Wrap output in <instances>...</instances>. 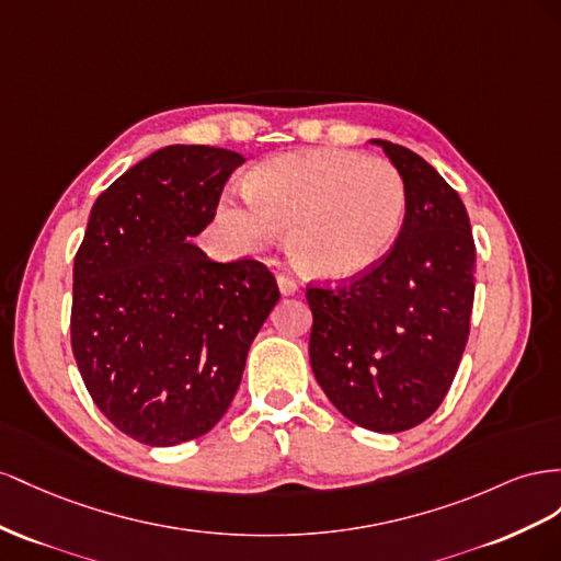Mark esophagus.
<instances>
[{"instance_id":"esophagus-1","label":"esophagus","mask_w":561,"mask_h":561,"mask_svg":"<svg viewBox=\"0 0 561 561\" xmlns=\"http://www.w3.org/2000/svg\"><path fill=\"white\" fill-rule=\"evenodd\" d=\"M277 286H279V294L282 296H296L300 291V286L296 279H291L289 275H279L277 277Z\"/></svg>"}]
</instances>
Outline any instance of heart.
I'll use <instances>...</instances> for the list:
<instances>
[{"mask_svg": "<svg viewBox=\"0 0 561 561\" xmlns=\"http://www.w3.org/2000/svg\"><path fill=\"white\" fill-rule=\"evenodd\" d=\"M407 183L390 162L341 148L284 152L255 167L247 197H222L218 222L255 251L286 230V253L310 277L345 282L374 270L402 232Z\"/></svg>", "mask_w": 561, "mask_h": 561, "instance_id": "b5f03b06", "label": "heart"}]
</instances>
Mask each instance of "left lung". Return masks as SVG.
Masks as SVG:
<instances>
[{"mask_svg": "<svg viewBox=\"0 0 561 561\" xmlns=\"http://www.w3.org/2000/svg\"><path fill=\"white\" fill-rule=\"evenodd\" d=\"M407 183V218L374 270L308 289L310 364L329 402L374 432L427 421L449 392L470 333L474 239L466 204L421 154L374 138Z\"/></svg>", "mask_w": 561, "mask_h": 561, "instance_id": "left-lung-1", "label": "left lung"}]
</instances>
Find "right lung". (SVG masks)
Instances as JSON below:
<instances>
[{
  "instance_id": "obj_1",
  "label": "right lung",
  "mask_w": 561,
  "mask_h": 561,
  "mask_svg": "<svg viewBox=\"0 0 561 561\" xmlns=\"http://www.w3.org/2000/svg\"><path fill=\"white\" fill-rule=\"evenodd\" d=\"M244 164L167 146L95 199L75 255L72 352L105 419L148 446L206 435L242 382L279 289L259 261L216 263L190 242Z\"/></svg>"
}]
</instances>
